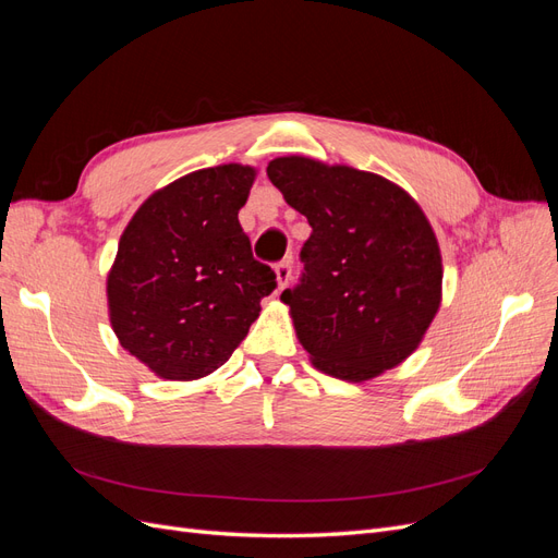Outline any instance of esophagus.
<instances>
[{
    "label": "esophagus",
    "mask_w": 558,
    "mask_h": 558,
    "mask_svg": "<svg viewBox=\"0 0 558 558\" xmlns=\"http://www.w3.org/2000/svg\"><path fill=\"white\" fill-rule=\"evenodd\" d=\"M291 258L289 260H281V263H277V267H275V275H277V289L279 291H283L286 286H289V281H291Z\"/></svg>",
    "instance_id": "esophagus-1"
}]
</instances>
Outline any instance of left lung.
<instances>
[{
  "instance_id": "1",
  "label": "left lung",
  "mask_w": 558,
  "mask_h": 558,
  "mask_svg": "<svg viewBox=\"0 0 558 558\" xmlns=\"http://www.w3.org/2000/svg\"><path fill=\"white\" fill-rule=\"evenodd\" d=\"M267 177L307 216L300 283L281 300L300 344L330 377L367 381L412 356L442 302V256L426 214L379 174L305 156Z\"/></svg>"
}]
</instances>
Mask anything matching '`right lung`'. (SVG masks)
Instances as JSON below:
<instances>
[{
	"label": "right lung",
	"instance_id": "1",
	"mask_svg": "<svg viewBox=\"0 0 558 558\" xmlns=\"http://www.w3.org/2000/svg\"><path fill=\"white\" fill-rule=\"evenodd\" d=\"M256 170L218 165L156 191L132 216L107 277L111 328L160 379L193 381L240 347L277 275L253 258L240 209Z\"/></svg>",
	"mask_w": 558,
	"mask_h": 558
}]
</instances>
